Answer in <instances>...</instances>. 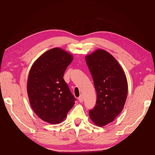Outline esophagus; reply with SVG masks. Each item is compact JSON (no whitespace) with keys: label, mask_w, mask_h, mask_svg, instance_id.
<instances>
[{"label":"esophagus","mask_w":155,"mask_h":155,"mask_svg":"<svg viewBox=\"0 0 155 155\" xmlns=\"http://www.w3.org/2000/svg\"><path fill=\"white\" fill-rule=\"evenodd\" d=\"M78 100H79V102H80V103H82V102L83 101V96H82V95H81L80 96H79V97H78Z\"/></svg>","instance_id":"esophagus-1"}]
</instances>
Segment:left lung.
<instances>
[{
    "mask_svg": "<svg viewBox=\"0 0 155 155\" xmlns=\"http://www.w3.org/2000/svg\"><path fill=\"white\" fill-rule=\"evenodd\" d=\"M97 93L94 107L89 116L97 126L112 122L122 111L128 85L124 70L107 51L98 49L85 58Z\"/></svg>",
    "mask_w": 155,
    "mask_h": 155,
    "instance_id": "obj_1",
    "label": "left lung"
}]
</instances>
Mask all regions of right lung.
Segmentation results:
<instances>
[{"instance_id": "add662e5", "label": "right lung", "mask_w": 155, "mask_h": 155, "mask_svg": "<svg viewBox=\"0 0 155 155\" xmlns=\"http://www.w3.org/2000/svg\"><path fill=\"white\" fill-rule=\"evenodd\" d=\"M72 60L67 51L54 48L42 54L31 67L27 81L30 104L46 122H62L75 104L76 99L63 79Z\"/></svg>"}]
</instances>
